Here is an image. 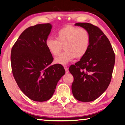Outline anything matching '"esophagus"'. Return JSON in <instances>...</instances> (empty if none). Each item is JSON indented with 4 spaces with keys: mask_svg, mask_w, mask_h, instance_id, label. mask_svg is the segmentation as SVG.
<instances>
[{
    "mask_svg": "<svg viewBox=\"0 0 125 125\" xmlns=\"http://www.w3.org/2000/svg\"><path fill=\"white\" fill-rule=\"evenodd\" d=\"M64 69H65V71H66V73H68V72H69V70H68V68L67 67V66H64Z\"/></svg>",
    "mask_w": 125,
    "mask_h": 125,
    "instance_id": "obj_1",
    "label": "esophagus"
}]
</instances>
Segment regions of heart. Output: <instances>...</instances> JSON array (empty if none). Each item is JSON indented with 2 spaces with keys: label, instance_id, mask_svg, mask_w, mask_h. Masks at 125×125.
Returning a JSON list of instances; mask_svg holds the SVG:
<instances>
[{
  "label": "heart",
  "instance_id": "b5f03b06",
  "mask_svg": "<svg viewBox=\"0 0 125 125\" xmlns=\"http://www.w3.org/2000/svg\"><path fill=\"white\" fill-rule=\"evenodd\" d=\"M45 45L54 56L58 55L63 45L65 51L55 58V62L64 65L75 57L79 58L87 53L90 45V35L84 28L67 25L57 31L56 38H47Z\"/></svg>",
  "mask_w": 125,
  "mask_h": 125
}]
</instances>
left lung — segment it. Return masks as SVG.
Returning a JSON list of instances; mask_svg holds the SVG:
<instances>
[{
  "label": "left lung",
  "instance_id": "obj_1",
  "mask_svg": "<svg viewBox=\"0 0 125 125\" xmlns=\"http://www.w3.org/2000/svg\"><path fill=\"white\" fill-rule=\"evenodd\" d=\"M87 29L90 45L87 53L69 68L73 75L72 92L76 100L89 102L97 99L108 88L115 63L109 40L100 28L87 22L75 24Z\"/></svg>",
  "mask_w": 125,
  "mask_h": 125
}]
</instances>
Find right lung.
<instances>
[{
	"label": "right lung",
	"instance_id": "1",
	"mask_svg": "<svg viewBox=\"0 0 125 125\" xmlns=\"http://www.w3.org/2000/svg\"><path fill=\"white\" fill-rule=\"evenodd\" d=\"M52 25L37 24L22 32L12 47V71L21 91L35 101H47L64 75L60 64L50 65L53 57L45 45Z\"/></svg>",
	"mask_w": 125,
	"mask_h": 125
}]
</instances>
